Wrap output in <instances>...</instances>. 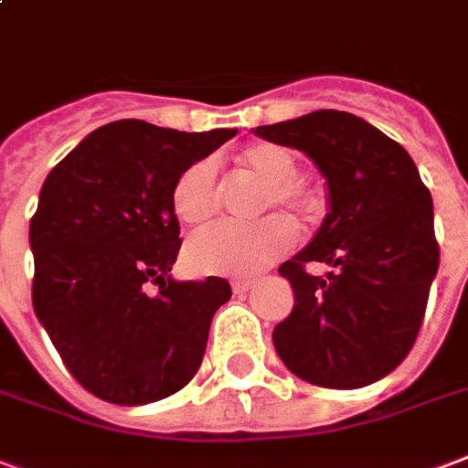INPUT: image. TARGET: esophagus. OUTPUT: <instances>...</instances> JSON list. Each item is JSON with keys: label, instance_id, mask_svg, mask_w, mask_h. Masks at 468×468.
Segmentation results:
<instances>
[{"label": "esophagus", "instance_id": "obj_1", "mask_svg": "<svg viewBox=\"0 0 468 468\" xmlns=\"http://www.w3.org/2000/svg\"><path fill=\"white\" fill-rule=\"evenodd\" d=\"M251 288H254V281H234V283H231V291H234V293H247Z\"/></svg>", "mask_w": 468, "mask_h": 468}]
</instances>
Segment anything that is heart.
<instances>
[{
  "label": "heart",
  "instance_id": "heart-1",
  "mask_svg": "<svg viewBox=\"0 0 468 468\" xmlns=\"http://www.w3.org/2000/svg\"><path fill=\"white\" fill-rule=\"evenodd\" d=\"M241 167L269 185L266 209H283L301 224H314L323 214L321 192L298 180L296 154L286 147L261 143L241 154ZM219 207V175L214 160H199L182 172L172 187V209L185 224L209 219ZM296 244L293 224L269 217L259 224L219 221L192 234L185 247V263L202 276H254Z\"/></svg>",
  "mask_w": 468,
  "mask_h": 468
}]
</instances>
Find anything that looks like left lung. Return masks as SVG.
<instances>
[{"mask_svg": "<svg viewBox=\"0 0 468 468\" xmlns=\"http://www.w3.org/2000/svg\"><path fill=\"white\" fill-rule=\"evenodd\" d=\"M254 135L314 160L328 214L311 244L279 266L293 311L273 347L301 380L355 389L402 363L420 333L439 269L434 207L407 150L346 111H315ZM328 262L311 277L305 262Z\"/></svg>", "mask_w": 468, "mask_h": 468, "instance_id": "left-lung-1", "label": "left lung"}]
</instances>
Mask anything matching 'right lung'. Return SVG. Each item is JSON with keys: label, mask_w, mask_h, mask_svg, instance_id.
<instances>
[{"label": "right lung", "mask_w": 468, "mask_h": 468, "mask_svg": "<svg viewBox=\"0 0 468 468\" xmlns=\"http://www.w3.org/2000/svg\"><path fill=\"white\" fill-rule=\"evenodd\" d=\"M234 135V128L180 133L115 121L48 172L29 224L31 301L63 365L90 395L147 405L199 370L231 286L219 276H170L182 244L172 187Z\"/></svg>", "instance_id": "right-lung-1"}]
</instances>
